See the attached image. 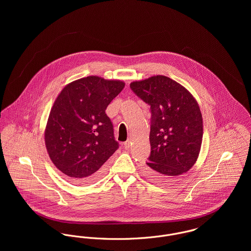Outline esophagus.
Here are the masks:
<instances>
[{
  "label": "esophagus",
  "mask_w": 251,
  "mask_h": 251,
  "mask_svg": "<svg viewBox=\"0 0 251 251\" xmlns=\"http://www.w3.org/2000/svg\"><path fill=\"white\" fill-rule=\"evenodd\" d=\"M131 140L130 139H127L125 143H124V146H125V148L126 149H129L130 148V146H131Z\"/></svg>",
  "instance_id": "esophagus-1"
}]
</instances>
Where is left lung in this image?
<instances>
[{
	"label": "left lung",
	"mask_w": 251,
	"mask_h": 251,
	"mask_svg": "<svg viewBox=\"0 0 251 251\" xmlns=\"http://www.w3.org/2000/svg\"><path fill=\"white\" fill-rule=\"evenodd\" d=\"M151 106V155L144 173L156 181L175 179L195 164L203 138V119L194 97L178 82L154 75L130 83Z\"/></svg>",
	"instance_id": "left-lung-1"
}]
</instances>
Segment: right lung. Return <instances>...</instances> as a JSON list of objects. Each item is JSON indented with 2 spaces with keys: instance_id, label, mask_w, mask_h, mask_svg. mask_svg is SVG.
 Returning a JSON list of instances; mask_svg holds the SVG:
<instances>
[{
  "instance_id": "1",
  "label": "right lung",
  "mask_w": 251,
  "mask_h": 251,
  "mask_svg": "<svg viewBox=\"0 0 251 251\" xmlns=\"http://www.w3.org/2000/svg\"><path fill=\"white\" fill-rule=\"evenodd\" d=\"M125 85L84 77L68 84L51 108L44 131L46 150L54 165L75 183L100 178L119 148L105 110Z\"/></svg>"
}]
</instances>
